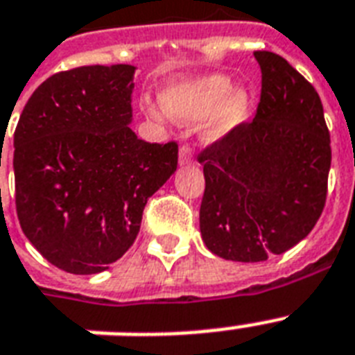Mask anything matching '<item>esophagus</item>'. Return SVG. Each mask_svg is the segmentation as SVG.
<instances>
[{
    "label": "esophagus",
    "instance_id": "34e87169",
    "mask_svg": "<svg viewBox=\"0 0 355 355\" xmlns=\"http://www.w3.org/2000/svg\"><path fill=\"white\" fill-rule=\"evenodd\" d=\"M193 155H191V150H189L188 145H182L180 150H178V164L180 166H189V164H193Z\"/></svg>",
    "mask_w": 355,
    "mask_h": 355
}]
</instances>
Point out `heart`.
<instances>
[{
	"mask_svg": "<svg viewBox=\"0 0 355 355\" xmlns=\"http://www.w3.org/2000/svg\"><path fill=\"white\" fill-rule=\"evenodd\" d=\"M164 110L178 123H193L208 118L202 136L208 141L219 139L239 127L248 114V94L241 88L234 90V80L228 75L211 73L199 79L169 86L162 94ZM145 112L155 121H164V112L155 107H145Z\"/></svg>",
	"mask_w": 355,
	"mask_h": 355,
	"instance_id": "1",
	"label": "heart"
}]
</instances>
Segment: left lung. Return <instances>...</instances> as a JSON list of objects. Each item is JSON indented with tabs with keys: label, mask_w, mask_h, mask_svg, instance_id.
Listing matches in <instances>:
<instances>
[{
	"label": "left lung",
	"mask_w": 355,
	"mask_h": 355,
	"mask_svg": "<svg viewBox=\"0 0 355 355\" xmlns=\"http://www.w3.org/2000/svg\"><path fill=\"white\" fill-rule=\"evenodd\" d=\"M254 57L261 68L256 116L199 155L202 241L219 258L245 263L284 254L313 230L331 164L319 94L280 55Z\"/></svg>",
	"instance_id": "1"
}]
</instances>
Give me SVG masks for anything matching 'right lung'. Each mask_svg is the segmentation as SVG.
Returning a JSON list of instances; mask_svg holds the SVG:
<instances>
[{
  "label": "right lung",
  "instance_id": "1",
  "mask_svg": "<svg viewBox=\"0 0 355 355\" xmlns=\"http://www.w3.org/2000/svg\"><path fill=\"white\" fill-rule=\"evenodd\" d=\"M134 66H83L51 75L14 132L19 225L58 269L96 275L139 232L147 200L177 171L178 145L132 128Z\"/></svg>",
  "mask_w": 355,
  "mask_h": 355
}]
</instances>
